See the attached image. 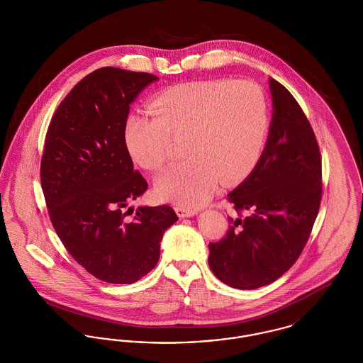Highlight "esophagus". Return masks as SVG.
<instances>
[{
	"instance_id": "34e87169",
	"label": "esophagus",
	"mask_w": 363,
	"mask_h": 363,
	"mask_svg": "<svg viewBox=\"0 0 363 363\" xmlns=\"http://www.w3.org/2000/svg\"><path fill=\"white\" fill-rule=\"evenodd\" d=\"M175 211H177V213H178V216L179 218H190V216H194L196 213H197V211H194V209H190V208L186 207H175Z\"/></svg>"
}]
</instances>
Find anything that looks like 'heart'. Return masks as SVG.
<instances>
[{"label": "heart", "mask_w": 363, "mask_h": 363, "mask_svg": "<svg viewBox=\"0 0 363 363\" xmlns=\"http://www.w3.org/2000/svg\"><path fill=\"white\" fill-rule=\"evenodd\" d=\"M154 116L130 114L126 147L140 166L160 172L181 143L185 160L163 174L157 193L184 207L203 206L218 181L233 184L253 172L264 148L269 110L256 83L213 79L170 86L156 95Z\"/></svg>", "instance_id": "obj_1"}]
</instances>
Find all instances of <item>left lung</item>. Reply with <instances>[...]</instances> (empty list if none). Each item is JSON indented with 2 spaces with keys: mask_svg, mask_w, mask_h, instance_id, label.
<instances>
[{
  "mask_svg": "<svg viewBox=\"0 0 363 363\" xmlns=\"http://www.w3.org/2000/svg\"><path fill=\"white\" fill-rule=\"evenodd\" d=\"M269 89L274 113L265 148L227 194L237 216L228 218L225 238L208 246L213 275L240 290L267 286L293 267L321 203V157L311 123L286 86L269 79Z\"/></svg>",
  "mask_w": 363,
  "mask_h": 363,
  "instance_id": "left-lung-1",
  "label": "left lung"
}]
</instances>
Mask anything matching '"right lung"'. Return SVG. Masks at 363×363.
<instances>
[{
	"label": "right lung",
	"mask_w": 363,
	"mask_h": 363,
	"mask_svg": "<svg viewBox=\"0 0 363 363\" xmlns=\"http://www.w3.org/2000/svg\"><path fill=\"white\" fill-rule=\"evenodd\" d=\"M155 74L106 67L72 88L49 125L40 182L52 227L86 272L130 284L152 271L164 231L178 220L170 206L125 207L148 184L133 169L125 141L130 104ZM133 212V209H132Z\"/></svg>",
	"instance_id": "1"
}]
</instances>
